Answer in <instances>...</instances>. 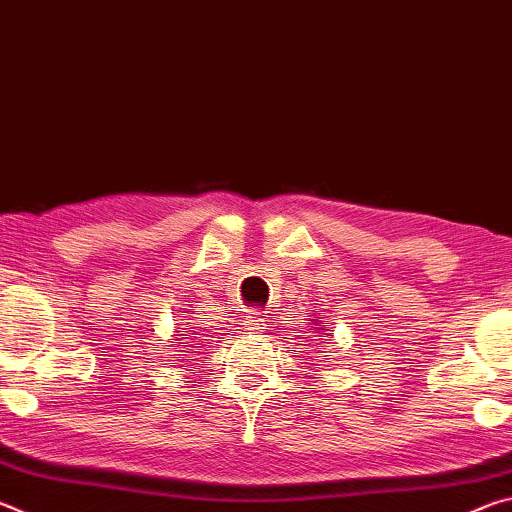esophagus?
Returning <instances> with one entry per match:
<instances>
[{
  "instance_id": "esophagus-1",
  "label": "esophagus",
  "mask_w": 512,
  "mask_h": 512,
  "mask_svg": "<svg viewBox=\"0 0 512 512\" xmlns=\"http://www.w3.org/2000/svg\"><path fill=\"white\" fill-rule=\"evenodd\" d=\"M246 329H248V332H255V334L266 332V329H268L266 318L259 316V314H250V316L246 318Z\"/></svg>"
}]
</instances>
